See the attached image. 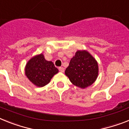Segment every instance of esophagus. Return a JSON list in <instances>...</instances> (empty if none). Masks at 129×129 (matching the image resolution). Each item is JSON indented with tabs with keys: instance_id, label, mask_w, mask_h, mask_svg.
I'll list each match as a JSON object with an SVG mask.
<instances>
[{
	"instance_id": "obj_1",
	"label": "esophagus",
	"mask_w": 129,
	"mask_h": 129,
	"mask_svg": "<svg viewBox=\"0 0 129 129\" xmlns=\"http://www.w3.org/2000/svg\"><path fill=\"white\" fill-rule=\"evenodd\" d=\"M59 71H61V72H63V71H64V68H63V67H59Z\"/></svg>"
}]
</instances>
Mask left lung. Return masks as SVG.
<instances>
[{"instance_id": "1", "label": "left lung", "mask_w": 129, "mask_h": 129, "mask_svg": "<svg viewBox=\"0 0 129 129\" xmlns=\"http://www.w3.org/2000/svg\"><path fill=\"white\" fill-rule=\"evenodd\" d=\"M65 74L73 85L85 88L92 85L98 77V63L88 52L78 50L70 60Z\"/></svg>"}]
</instances>
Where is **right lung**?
I'll return each mask as SVG.
<instances>
[{
    "label": "right lung",
    "mask_w": 129,
    "mask_h": 129,
    "mask_svg": "<svg viewBox=\"0 0 129 129\" xmlns=\"http://www.w3.org/2000/svg\"><path fill=\"white\" fill-rule=\"evenodd\" d=\"M25 71L26 76L31 83L42 87L49 83L52 77L58 73V70L52 61L46 60L44 55L41 54L28 61Z\"/></svg>",
    "instance_id": "add662e5"
}]
</instances>
